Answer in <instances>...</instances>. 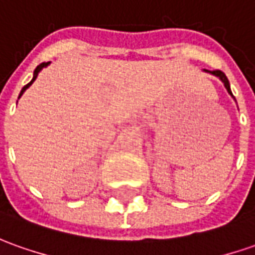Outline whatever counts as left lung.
I'll list each match as a JSON object with an SVG mask.
<instances>
[{
  "label": "left lung",
  "mask_w": 255,
  "mask_h": 255,
  "mask_svg": "<svg viewBox=\"0 0 255 255\" xmlns=\"http://www.w3.org/2000/svg\"><path fill=\"white\" fill-rule=\"evenodd\" d=\"M204 72H208V74H211V75H214V77L219 78L221 81H222V84L225 85V88H226V91H228V93H229L232 98L235 99V96H233V93H232V91H230V84H229V79H228V77L223 74L222 71H219V69H216V71H208V69H204ZM236 100V99H235Z\"/></svg>",
  "instance_id": "left-lung-1"
}]
</instances>
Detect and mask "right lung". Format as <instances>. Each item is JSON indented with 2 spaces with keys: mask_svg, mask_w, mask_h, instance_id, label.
Wrapping results in <instances>:
<instances>
[{
  "mask_svg": "<svg viewBox=\"0 0 255 255\" xmlns=\"http://www.w3.org/2000/svg\"><path fill=\"white\" fill-rule=\"evenodd\" d=\"M47 65H50V62H43V64H40V65H37V67H36V69H34V72H33V78H32V81H30V82H29V84L25 85V86H23V88H22V91H20V93H19V98H20V96H22V95H23V93H25L26 89H27V88H29V86H30V85H32L33 82H34V81H36V78H37V75H39V72H40L41 69H43V68H46V67H47ZM19 98H18V99H19ZM16 103H18V102H16Z\"/></svg>",
  "mask_w": 255,
  "mask_h": 255,
  "instance_id": "obj_1",
  "label": "right lung"
}]
</instances>
